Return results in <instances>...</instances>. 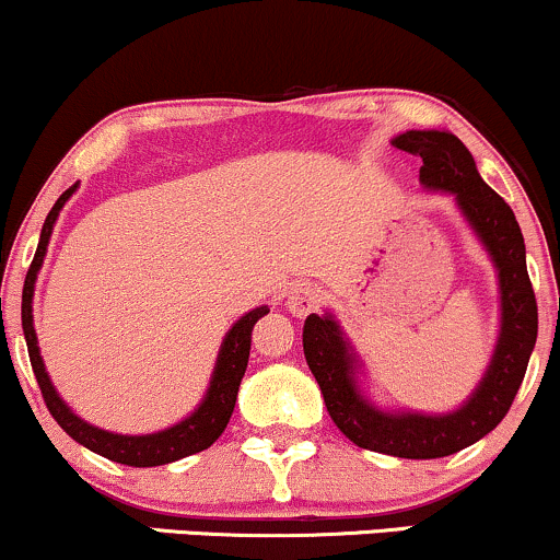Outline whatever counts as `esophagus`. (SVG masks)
I'll return each mask as SVG.
<instances>
[{"mask_svg": "<svg viewBox=\"0 0 560 560\" xmlns=\"http://www.w3.org/2000/svg\"><path fill=\"white\" fill-rule=\"evenodd\" d=\"M320 302V289L316 284H311V281H302V284H294L289 289V298H287V307L292 311V316H307V313H313L318 307Z\"/></svg>", "mask_w": 560, "mask_h": 560, "instance_id": "esophagus-1", "label": "esophagus"}]
</instances>
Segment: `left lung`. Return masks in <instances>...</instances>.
<instances>
[{"instance_id":"1","label":"left lung","mask_w":560,"mask_h":560,"mask_svg":"<svg viewBox=\"0 0 560 560\" xmlns=\"http://www.w3.org/2000/svg\"><path fill=\"white\" fill-rule=\"evenodd\" d=\"M392 144L423 160L419 173L423 189L455 195L460 213L498 268L500 334L492 361L460 408L429 416L382 410L363 395L358 384L361 358L331 313H311L305 318L302 350L326 410L347 440L395 458H445L479 442L505 419L537 342V300L526 273V247L516 215L479 176L464 141L450 131H405Z\"/></svg>"}]
</instances>
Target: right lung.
Wrapping results in <instances>:
<instances>
[{"label":"right lung","instance_id":"obj_1","mask_svg":"<svg viewBox=\"0 0 560 560\" xmlns=\"http://www.w3.org/2000/svg\"><path fill=\"white\" fill-rule=\"evenodd\" d=\"M73 184L68 191H62L60 199L55 202V208L49 210L47 221L42 226V240H38L34 262H31L28 273H25V284H23V305H21V318H23V334H25V345H28V358H31V369H34V376L42 387L44 402H47L49 413L55 416V421L66 429V434L73 436L75 442L83 447H89L96 455H105L107 460H115V464H126V466H137V468H147V466H163V464H173V460L186 458V455H195L199 450H208L218 436L223 434L226 423L234 413L236 405V392H240L242 376L247 371V361H249V342H253V329L255 324L266 316L268 307H255V311L244 313V316L231 326L226 337H223L221 352H218V361L213 369V376H210V387L205 392L202 402L191 416H186L184 421L173 423V427L163 429V432L155 434H115V432H105V429L92 427L73 410L68 408L66 400L57 395V389L52 387V378H49L47 369H44L42 352H38V339H36V329H34V284L38 268H42L44 255H47V244L49 236H52L55 221L60 215L62 205L73 197L75 191Z\"/></svg>","mask_w":560,"mask_h":560}]
</instances>
